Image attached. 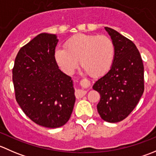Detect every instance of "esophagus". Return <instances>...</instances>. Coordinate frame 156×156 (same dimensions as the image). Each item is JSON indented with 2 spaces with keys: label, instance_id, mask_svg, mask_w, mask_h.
<instances>
[{
  "label": "esophagus",
  "instance_id": "obj_1",
  "mask_svg": "<svg viewBox=\"0 0 156 156\" xmlns=\"http://www.w3.org/2000/svg\"><path fill=\"white\" fill-rule=\"evenodd\" d=\"M86 93H87L86 90H84L81 89H78L75 91V96H76L77 98H81V97H83L85 95Z\"/></svg>",
  "mask_w": 156,
  "mask_h": 156
}]
</instances>
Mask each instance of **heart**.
Segmentation results:
<instances>
[{"mask_svg": "<svg viewBox=\"0 0 156 156\" xmlns=\"http://www.w3.org/2000/svg\"><path fill=\"white\" fill-rule=\"evenodd\" d=\"M115 46L105 35L78 34L70 37L65 49L55 50V59L64 72L71 74L80 63L93 77H100L108 72L112 64Z\"/></svg>", "mask_w": 156, "mask_h": 156, "instance_id": "1", "label": "heart"}]
</instances>
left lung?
Listing matches in <instances>:
<instances>
[{"mask_svg": "<svg viewBox=\"0 0 156 156\" xmlns=\"http://www.w3.org/2000/svg\"><path fill=\"white\" fill-rule=\"evenodd\" d=\"M115 46L109 71L99 78L93 89L100 94L97 111L102 119L115 123L136 107L144 91V67L136 45L115 30L105 27Z\"/></svg>", "mask_w": 156, "mask_h": 156, "instance_id": "left-lung-1", "label": "left lung"}]
</instances>
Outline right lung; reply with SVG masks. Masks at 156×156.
Masks as SVG:
<instances>
[{
	"label": "right lung",
	"instance_id": "right-lung-1",
	"mask_svg": "<svg viewBox=\"0 0 156 156\" xmlns=\"http://www.w3.org/2000/svg\"><path fill=\"white\" fill-rule=\"evenodd\" d=\"M57 36L41 33L19 51L12 69L16 100L41 126L56 128L69 120L75 103L73 81L55 59Z\"/></svg>",
	"mask_w": 156,
	"mask_h": 156
}]
</instances>
